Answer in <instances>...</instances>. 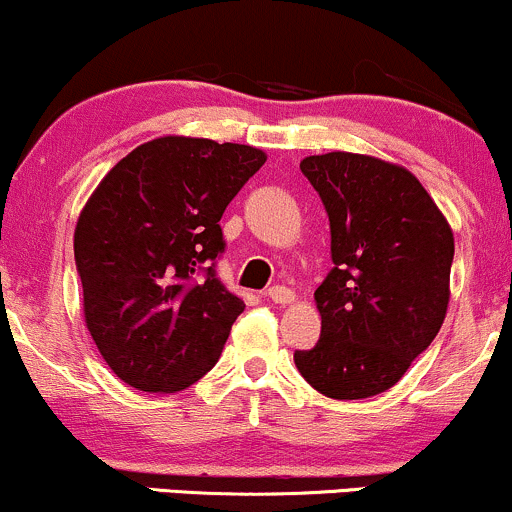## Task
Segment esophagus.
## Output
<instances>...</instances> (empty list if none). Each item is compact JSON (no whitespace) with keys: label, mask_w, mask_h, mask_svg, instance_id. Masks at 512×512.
I'll return each instance as SVG.
<instances>
[{"label":"esophagus","mask_w":512,"mask_h":512,"mask_svg":"<svg viewBox=\"0 0 512 512\" xmlns=\"http://www.w3.org/2000/svg\"><path fill=\"white\" fill-rule=\"evenodd\" d=\"M267 296H269V301H274V303H279V305H289V303H293V291L291 289H286V286H272V289L267 291Z\"/></svg>","instance_id":"34e87169"}]
</instances>
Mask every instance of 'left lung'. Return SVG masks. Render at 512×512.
Returning <instances> with one entry per match:
<instances>
[{
  "instance_id": "8db88e82",
  "label": "left lung",
  "mask_w": 512,
  "mask_h": 512,
  "mask_svg": "<svg viewBox=\"0 0 512 512\" xmlns=\"http://www.w3.org/2000/svg\"><path fill=\"white\" fill-rule=\"evenodd\" d=\"M301 170L330 216L334 267L315 291L320 339L293 361L325 397L380 395L431 346L448 313L450 223L397 163L332 151L303 158Z\"/></svg>"
}]
</instances>
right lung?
Segmentation results:
<instances>
[{"mask_svg":"<svg viewBox=\"0 0 512 512\" xmlns=\"http://www.w3.org/2000/svg\"><path fill=\"white\" fill-rule=\"evenodd\" d=\"M264 161L255 146L158 137L88 197L74 231L84 320L122 383L170 395L219 361L245 308L216 279L219 221Z\"/></svg>","mask_w":512,"mask_h":512,"instance_id":"right-lung-1","label":"right lung"}]
</instances>
